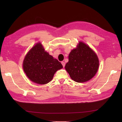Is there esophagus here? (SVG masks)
I'll use <instances>...</instances> for the list:
<instances>
[{
  "label": "esophagus",
  "mask_w": 122,
  "mask_h": 122,
  "mask_svg": "<svg viewBox=\"0 0 122 122\" xmlns=\"http://www.w3.org/2000/svg\"><path fill=\"white\" fill-rule=\"evenodd\" d=\"M61 64H62V66H63V67L64 68V66H65V63L64 62H61Z\"/></svg>",
  "instance_id": "1"
}]
</instances>
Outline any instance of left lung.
Masks as SVG:
<instances>
[{
	"mask_svg": "<svg viewBox=\"0 0 122 122\" xmlns=\"http://www.w3.org/2000/svg\"><path fill=\"white\" fill-rule=\"evenodd\" d=\"M98 66L99 61L96 53L86 44L80 42L77 48L70 53L65 69L72 80L82 83L91 79L97 73Z\"/></svg>",
	"mask_w": 122,
	"mask_h": 122,
	"instance_id": "1",
	"label": "left lung"
}]
</instances>
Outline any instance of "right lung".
Returning a JSON list of instances; mask_svg holds the SVG:
<instances>
[{
  "label": "right lung",
  "instance_id": "right-lung-1",
  "mask_svg": "<svg viewBox=\"0 0 122 122\" xmlns=\"http://www.w3.org/2000/svg\"><path fill=\"white\" fill-rule=\"evenodd\" d=\"M62 68L58 60L45 51L40 43L28 52L23 62V68L28 78L40 84L50 82L56 72Z\"/></svg>",
  "mask_w": 122,
  "mask_h": 122
}]
</instances>
